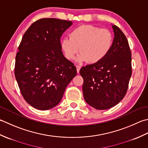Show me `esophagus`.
Here are the masks:
<instances>
[{
    "label": "esophagus",
    "mask_w": 148,
    "mask_h": 148,
    "mask_svg": "<svg viewBox=\"0 0 148 148\" xmlns=\"http://www.w3.org/2000/svg\"><path fill=\"white\" fill-rule=\"evenodd\" d=\"M76 68H77V73H79V71H80V66L76 65Z\"/></svg>",
    "instance_id": "1"
}]
</instances>
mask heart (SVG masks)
<instances>
[{
    "label": "heart",
    "mask_w": 148,
    "mask_h": 148,
    "mask_svg": "<svg viewBox=\"0 0 148 148\" xmlns=\"http://www.w3.org/2000/svg\"><path fill=\"white\" fill-rule=\"evenodd\" d=\"M70 36L61 41V49L69 60L73 59L80 51L77 59L78 62L101 61L110 52L114 42L110 31L91 25L77 27L70 32Z\"/></svg>",
    "instance_id": "b5f03b06"
}]
</instances>
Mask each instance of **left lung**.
Wrapping results in <instances>:
<instances>
[{
  "instance_id": "obj_1",
  "label": "left lung",
  "mask_w": 148,
  "mask_h": 148,
  "mask_svg": "<svg viewBox=\"0 0 148 148\" xmlns=\"http://www.w3.org/2000/svg\"><path fill=\"white\" fill-rule=\"evenodd\" d=\"M112 49L105 58L80 70L85 101L93 108L106 110L122 100L127 92L132 70V53L127 38L114 25Z\"/></svg>"
}]
</instances>
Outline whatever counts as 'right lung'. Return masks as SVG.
<instances>
[{"label":"right lung","instance_id":"right-lung-1","mask_svg":"<svg viewBox=\"0 0 148 148\" xmlns=\"http://www.w3.org/2000/svg\"><path fill=\"white\" fill-rule=\"evenodd\" d=\"M71 24L57 18L38 20L27 30L20 43L15 78L25 100L38 110L56 107L77 75L73 63L63 55L60 41Z\"/></svg>","mask_w":148,"mask_h":148}]
</instances>
